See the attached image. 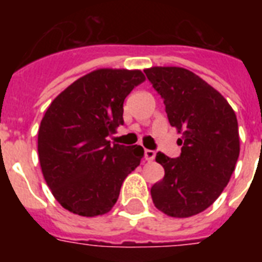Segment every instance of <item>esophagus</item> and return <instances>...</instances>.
<instances>
[{
    "mask_svg": "<svg viewBox=\"0 0 262 262\" xmlns=\"http://www.w3.org/2000/svg\"><path fill=\"white\" fill-rule=\"evenodd\" d=\"M144 156H145V160H148V162H152V160L155 159V151H151V149H145V152H144Z\"/></svg>",
    "mask_w": 262,
    "mask_h": 262,
    "instance_id": "34e87169",
    "label": "esophagus"
}]
</instances>
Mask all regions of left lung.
<instances>
[{"instance_id": "left-lung-1", "label": "left lung", "mask_w": 262, "mask_h": 262, "mask_svg": "<svg viewBox=\"0 0 262 262\" xmlns=\"http://www.w3.org/2000/svg\"><path fill=\"white\" fill-rule=\"evenodd\" d=\"M144 72L163 98L170 125L182 135L179 158L156 154L164 178L151 187L152 201L167 216L190 217L215 203L235 170L236 115L223 95L193 72L178 67Z\"/></svg>"}]
</instances>
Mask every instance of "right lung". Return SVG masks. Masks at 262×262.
Returning <instances> with one entry per match:
<instances>
[{
  "mask_svg": "<svg viewBox=\"0 0 262 262\" xmlns=\"http://www.w3.org/2000/svg\"><path fill=\"white\" fill-rule=\"evenodd\" d=\"M145 80L141 71L103 68L72 83L51 102L38 132L47 186L72 213L94 217L114 207L119 190L144 156L141 145H113L123 123V100Z\"/></svg>",
  "mask_w": 262,
  "mask_h": 262,
  "instance_id": "obj_1",
  "label": "right lung"
}]
</instances>
